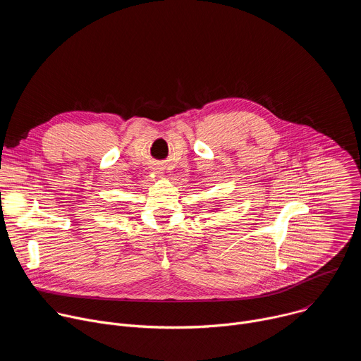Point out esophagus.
<instances>
[{
    "mask_svg": "<svg viewBox=\"0 0 361 361\" xmlns=\"http://www.w3.org/2000/svg\"><path fill=\"white\" fill-rule=\"evenodd\" d=\"M161 171H163V170H161V169H156V173H157V174H160V173H161Z\"/></svg>",
    "mask_w": 361,
    "mask_h": 361,
    "instance_id": "obj_1",
    "label": "esophagus"
}]
</instances>
